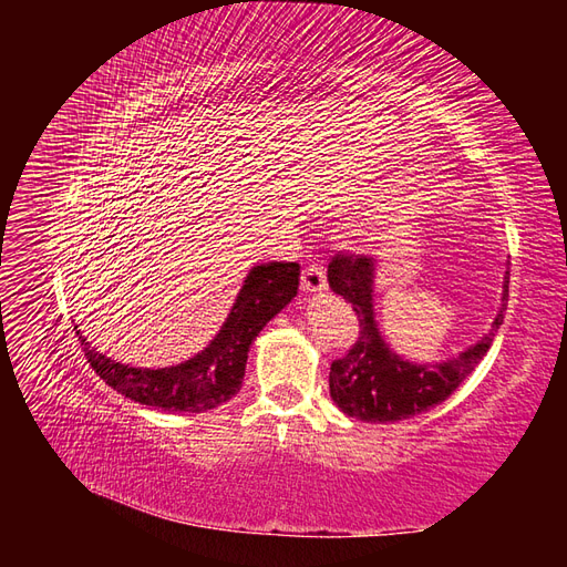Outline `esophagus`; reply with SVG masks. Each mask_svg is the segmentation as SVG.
<instances>
[{
	"label": "esophagus",
	"mask_w": 567,
	"mask_h": 567,
	"mask_svg": "<svg viewBox=\"0 0 567 567\" xmlns=\"http://www.w3.org/2000/svg\"><path fill=\"white\" fill-rule=\"evenodd\" d=\"M300 286L305 293H323L326 286H329L326 284V269L321 265H310L302 271Z\"/></svg>",
	"instance_id": "esophagus-1"
}]
</instances>
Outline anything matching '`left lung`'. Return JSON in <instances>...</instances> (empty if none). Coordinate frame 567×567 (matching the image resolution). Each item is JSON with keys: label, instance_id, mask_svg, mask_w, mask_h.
<instances>
[{"label": "left lung", "instance_id": "8db88e82", "mask_svg": "<svg viewBox=\"0 0 567 567\" xmlns=\"http://www.w3.org/2000/svg\"><path fill=\"white\" fill-rule=\"evenodd\" d=\"M375 265L379 262L373 257L346 255L333 257L329 265L331 290L352 305L359 321V340L346 357L331 364L329 388L331 400L342 414L367 423H394L423 414L447 400L466 381V375L483 362L496 331L504 323L508 271L504 274L502 305L492 321V329L475 346H468L447 362L416 364L394 352L381 336L373 312V284L375 271H379Z\"/></svg>", "mask_w": 567, "mask_h": 567}]
</instances>
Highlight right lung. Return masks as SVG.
<instances>
[{"label": "right lung", "mask_w": 567, "mask_h": 567, "mask_svg": "<svg viewBox=\"0 0 567 567\" xmlns=\"http://www.w3.org/2000/svg\"><path fill=\"white\" fill-rule=\"evenodd\" d=\"M300 265L269 262L257 265L238 290L236 302L219 333L192 359L165 369L130 367L92 348V342L75 333L84 348V357L113 390L125 398L179 414H203L229 402L241 390L246 362L252 340L284 307L298 296Z\"/></svg>", "instance_id": "obj_1"}]
</instances>
